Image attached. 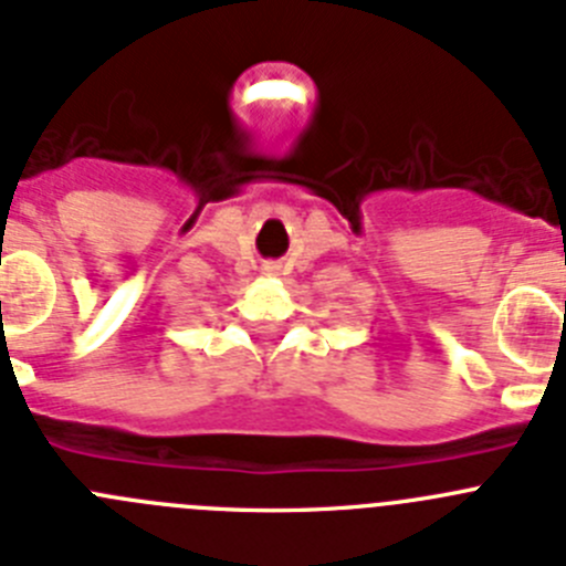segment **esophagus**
Segmentation results:
<instances>
[{
    "instance_id": "1",
    "label": "esophagus",
    "mask_w": 566,
    "mask_h": 566,
    "mask_svg": "<svg viewBox=\"0 0 566 566\" xmlns=\"http://www.w3.org/2000/svg\"><path fill=\"white\" fill-rule=\"evenodd\" d=\"M266 272H272V269H266Z\"/></svg>"
}]
</instances>
